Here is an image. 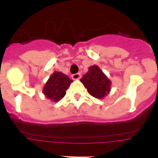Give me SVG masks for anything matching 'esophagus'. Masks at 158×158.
Masks as SVG:
<instances>
[{"instance_id":"34e87169","label":"esophagus","mask_w":158,"mask_h":158,"mask_svg":"<svg viewBox=\"0 0 158 158\" xmlns=\"http://www.w3.org/2000/svg\"><path fill=\"white\" fill-rule=\"evenodd\" d=\"M81 77V73H74V74L72 75V78L73 79V80H77V79H80Z\"/></svg>"}]
</instances>
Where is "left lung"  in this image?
Segmentation results:
<instances>
[{
	"instance_id": "1",
	"label": "left lung",
	"mask_w": 158,
	"mask_h": 158,
	"mask_svg": "<svg viewBox=\"0 0 158 158\" xmlns=\"http://www.w3.org/2000/svg\"><path fill=\"white\" fill-rule=\"evenodd\" d=\"M88 93L97 99H103L111 90V82L97 65L90 66L89 71L81 78Z\"/></svg>"
}]
</instances>
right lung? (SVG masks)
I'll return each instance as SVG.
<instances>
[{
	"mask_svg": "<svg viewBox=\"0 0 158 158\" xmlns=\"http://www.w3.org/2000/svg\"><path fill=\"white\" fill-rule=\"evenodd\" d=\"M73 81L61 72H54L43 88V94L53 102H58L65 95V91Z\"/></svg>",
	"mask_w": 158,
	"mask_h": 158,
	"instance_id": "obj_1",
	"label": "right lung"
}]
</instances>
